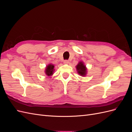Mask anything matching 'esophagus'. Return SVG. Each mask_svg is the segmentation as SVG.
I'll use <instances>...</instances> for the list:
<instances>
[{"label":"esophagus","mask_w":132,"mask_h":132,"mask_svg":"<svg viewBox=\"0 0 132 132\" xmlns=\"http://www.w3.org/2000/svg\"><path fill=\"white\" fill-rule=\"evenodd\" d=\"M64 63L65 64H69V61H68V60H65V61H64Z\"/></svg>","instance_id":"esophagus-1"}]
</instances>
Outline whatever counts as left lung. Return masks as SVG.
Here are the masks:
<instances>
[{"label":"left lung","instance_id":"1","mask_svg":"<svg viewBox=\"0 0 132 132\" xmlns=\"http://www.w3.org/2000/svg\"><path fill=\"white\" fill-rule=\"evenodd\" d=\"M76 69H77L78 74L81 76V77H85L86 75L87 69L86 65L84 64V63L82 61L79 62L78 64L75 67Z\"/></svg>","mask_w":132,"mask_h":132}]
</instances>
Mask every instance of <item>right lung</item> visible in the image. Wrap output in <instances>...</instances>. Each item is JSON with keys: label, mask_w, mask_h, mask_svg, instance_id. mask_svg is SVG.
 <instances>
[{"label": "right lung", "mask_w": 132, "mask_h": 132, "mask_svg": "<svg viewBox=\"0 0 132 132\" xmlns=\"http://www.w3.org/2000/svg\"><path fill=\"white\" fill-rule=\"evenodd\" d=\"M54 65L52 63H50L48 64L46 68H45V73L47 76H52L54 71Z\"/></svg>", "instance_id": "1"}]
</instances>
